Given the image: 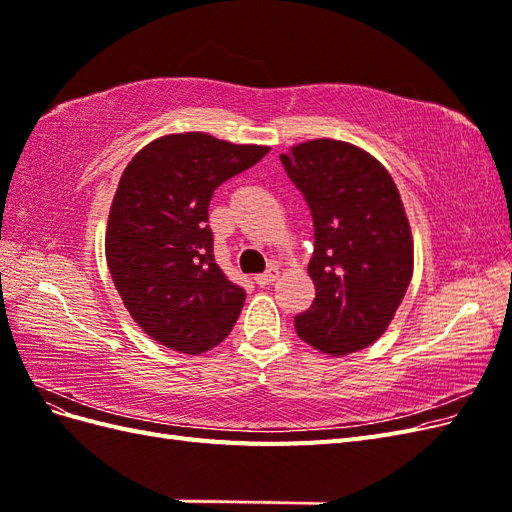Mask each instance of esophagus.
Returning <instances> with one entry per match:
<instances>
[{"label":"esophagus","instance_id":"1","mask_svg":"<svg viewBox=\"0 0 512 512\" xmlns=\"http://www.w3.org/2000/svg\"><path fill=\"white\" fill-rule=\"evenodd\" d=\"M277 277H280V269L277 267H269L265 273H260V275H256L254 280H256V284H260V286H269V284H273Z\"/></svg>","mask_w":512,"mask_h":512}]
</instances>
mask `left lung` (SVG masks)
<instances>
[{
  "instance_id": "obj_1",
  "label": "left lung",
  "mask_w": 512,
  "mask_h": 512,
  "mask_svg": "<svg viewBox=\"0 0 512 512\" xmlns=\"http://www.w3.org/2000/svg\"><path fill=\"white\" fill-rule=\"evenodd\" d=\"M314 220L316 299L294 318L305 344L346 356L376 342L406 297L414 241L393 177L371 153L316 138L280 156Z\"/></svg>"
}]
</instances>
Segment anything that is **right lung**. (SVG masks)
I'll list each match as a JSON object with an SVG mask.
<instances>
[{"mask_svg": "<svg viewBox=\"0 0 512 512\" xmlns=\"http://www.w3.org/2000/svg\"><path fill=\"white\" fill-rule=\"evenodd\" d=\"M269 153L205 132L166 134L123 170L106 224V262L134 322L158 344L200 354L224 342L245 301L213 258L209 200Z\"/></svg>", "mask_w": 512, "mask_h": 512, "instance_id": "obj_1", "label": "right lung"}]
</instances>
